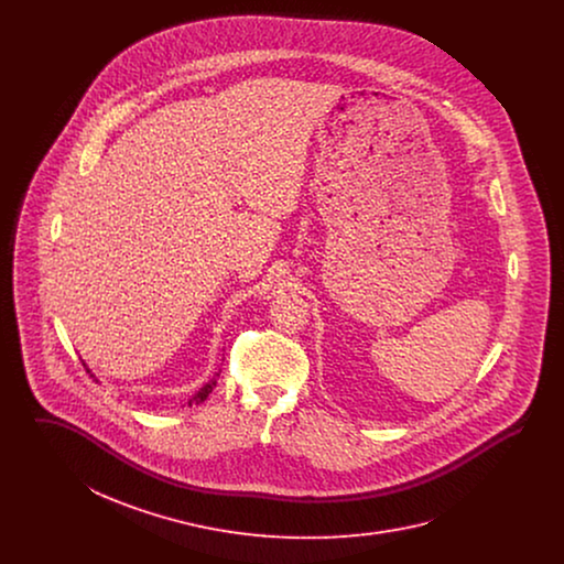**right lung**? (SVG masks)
Returning <instances> with one entry per match:
<instances>
[{"label":"right lung","mask_w":564,"mask_h":564,"mask_svg":"<svg viewBox=\"0 0 564 564\" xmlns=\"http://www.w3.org/2000/svg\"><path fill=\"white\" fill-rule=\"evenodd\" d=\"M215 387V380H212V382H209V384H205V387H203V389H200V391H198V393H196V398H194V402L198 403V402H205V400H207V395H209V393H212V389H214Z\"/></svg>","instance_id":"1"}]
</instances>
